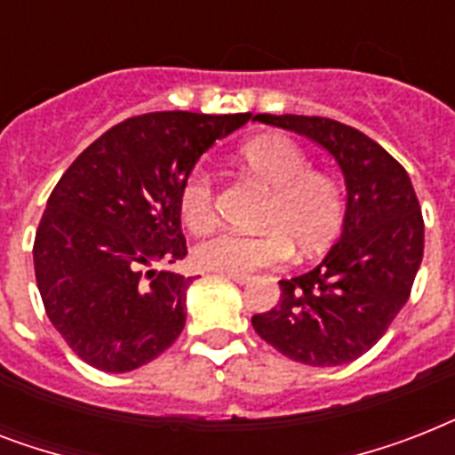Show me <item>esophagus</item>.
Returning a JSON list of instances; mask_svg holds the SVG:
<instances>
[{"instance_id": "esophagus-1", "label": "esophagus", "mask_w": 455, "mask_h": 455, "mask_svg": "<svg viewBox=\"0 0 455 455\" xmlns=\"http://www.w3.org/2000/svg\"><path fill=\"white\" fill-rule=\"evenodd\" d=\"M221 276L228 278V281H234V283H241V285L250 283L248 274H221Z\"/></svg>"}]
</instances>
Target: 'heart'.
Instances as JSON below:
<instances>
[{
	"instance_id": "1",
	"label": "heart",
	"mask_w": 455,
	"mask_h": 455,
	"mask_svg": "<svg viewBox=\"0 0 455 455\" xmlns=\"http://www.w3.org/2000/svg\"><path fill=\"white\" fill-rule=\"evenodd\" d=\"M241 160L262 184L271 188L264 210L262 234L220 231L196 248V262L220 274H252L276 267L291 257L292 242L304 255L331 243L342 221L338 184L321 172H309V160L292 139L264 134L241 148ZM179 207L186 227L205 234L217 221L214 181L205 167L184 179Z\"/></svg>"
}]
</instances>
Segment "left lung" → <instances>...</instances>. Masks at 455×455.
I'll return each mask as SVG.
<instances>
[{"label":"left lung","instance_id":"left-lung-1","mask_svg":"<svg viewBox=\"0 0 455 455\" xmlns=\"http://www.w3.org/2000/svg\"><path fill=\"white\" fill-rule=\"evenodd\" d=\"M311 139L338 163L347 186L342 234L323 262L278 281L281 299L252 328L307 366H342L366 354L402 311L423 262L425 224L409 174L354 127L309 116H255Z\"/></svg>","mask_w":455,"mask_h":455}]
</instances>
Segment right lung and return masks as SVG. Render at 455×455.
Listing matches in <instances>:
<instances>
[{"instance_id": "obj_1", "label": "right lung", "mask_w": 455, "mask_h": 455, "mask_svg": "<svg viewBox=\"0 0 455 455\" xmlns=\"http://www.w3.org/2000/svg\"><path fill=\"white\" fill-rule=\"evenodd\" d=\"M250 113H146L82 151L46 200L35 278L46 316L89 366L127 373L179 338L193 278L156 264L186 257L179 191Z\"/></svg>"}]
</instances>
